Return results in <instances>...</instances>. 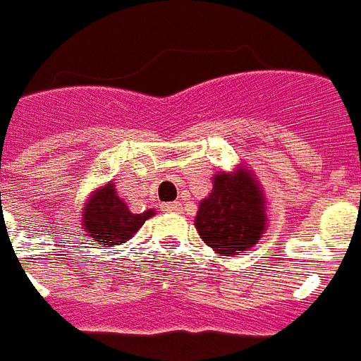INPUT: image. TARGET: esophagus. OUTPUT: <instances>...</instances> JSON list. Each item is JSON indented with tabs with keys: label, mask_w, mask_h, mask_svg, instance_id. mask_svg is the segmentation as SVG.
<instances>
[{
	"label": "esophagus",
	"mask_w": 361,
	"mask_h": 361,
	"mask_svg": "<svg viewBox=\"0 0 361 361\" xmlns=\"http://www.w3.org/2000/svg\"><path fill=\"white\" fill-rule=\"evenodd\" d=\"M165 208H167V209H180V202H169Z\"/></svg>",
	"instance_id": "1"
}]
</instances>
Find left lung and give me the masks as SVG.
Here are the masks:
<instances>
[{
    "label": "left lung",
    "mask_w": 361,
    "mask_h": 361,
    "mask_svg": "<svg viewBox=\"0 0 361 361\" xmlns=\"http://www.w3.org/2000/svg\"><path fill=\"white\" fill-rule=\"evenodd\" d=\"M196 229L217 255L231 257L257 245L267 227L264 198L247 171L214 176V190L200 202Z\"/></svg>",
    "instance_id": "1"
}]
</instances>
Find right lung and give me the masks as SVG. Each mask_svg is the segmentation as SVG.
Returning a JSON list of instances; mask_svg holds the SVG:
<instances>
[{"instance_id":"obj_1","label":"right lung","mask_w":361,"mask_h":361,"mask_svg":"<svg viewBox=\"0 0 361 361\" xmlns=\"http://www.w3.org/2000/svg\"><path fill=\"white\" fill-rule=\"evenodd\" d=\"M153 216V209L144 214H132L126 202L114 192V185L103 186L91 196L83 212V227L97 245H120L137 233L145 219Z\"/></svg>"}]
</instances>
